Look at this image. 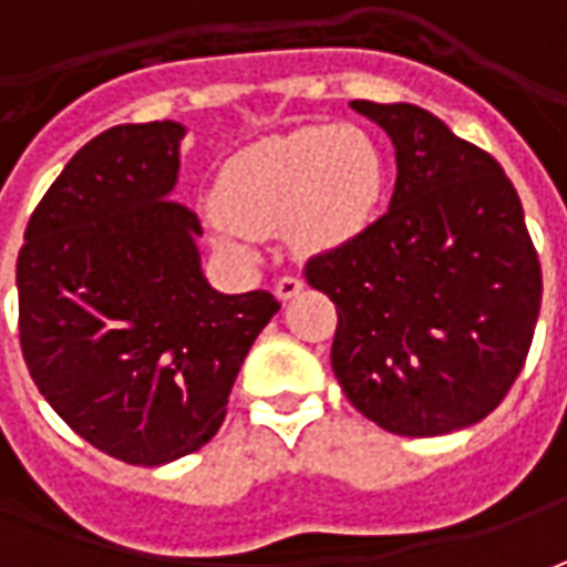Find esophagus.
Instances as JSON below:
<instances>
[{
	"mask_svg": "<svg viewBox=\"0 0 567 567\" xmlns=\"http://www.w3.org/2000/svg\"><path fill=\"white\" fill-rule=\"evenodd\" d=\"M300 288H303V282H300L298 276H282V279L276 282V298L291 300L295 295H300Z\"/></svg>",
	"mask_w": 567,
	"mask_h": 567,
	"instance_id": "1",
	"label": "esophagus"
}]
</instances>
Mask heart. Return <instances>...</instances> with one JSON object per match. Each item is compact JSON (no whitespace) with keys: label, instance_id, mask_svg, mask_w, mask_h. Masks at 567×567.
<instances>
[{"label":"heart","instance_id":"heart-1","mask_svg":"<svg viewBox=\"0 0 567 567\" xmlns=\"http://www.w3.org/2000/svg\"><path fill=\"white\" fill-rule=\"evenodd\" d=\"M381 186L379 145L360 126L316 123L269 136L219 173L214 241L241 257L254 235L285 229L295 251H329L363 233Z\"/></svg>","mask_w":567,"mask_h":567}]
</instances>
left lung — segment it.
<instances>
[{
  "mask_svg": "<svg viewBox=\"0 0 567 567\" xmlns=\"http://www.w3.org/2000/svg\"><path fill=\"white\" fill-rule=\"evenodd\" d=\"M391 136L388 214L303 276L338 310L332 369L379 429L437 437L491 415L525 365L540 260L509 176L415 105L350 102Z\"/></svg>",
  "mask_w": 567,
  "mask_h": 567,
  "instance_id": "1",
  "label": "left lung"
}]
</instances>
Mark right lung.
Returning <instances> with one entry per match:
<instances>
[{"mask_svg": "<svg viewBox=\"0 0 567 567\" xmlns=\"http://www.w3.org/2000/svg\"><path fill=\"white\" fill-rule=\"evenodd\" d=\"M183 136V123L154 121L86 142L18 254L30 379L83 441L130 465H164L217 434L279 310L269 291L219 295L204 279L202 219L171 198Z\"/></svg>", "mask_w": 567, "mask_h": 567, "instance_id": "1", "label": "right lung"}]
</instances>
